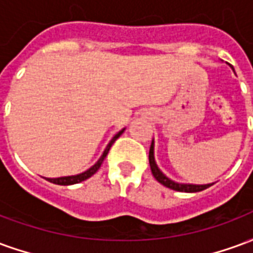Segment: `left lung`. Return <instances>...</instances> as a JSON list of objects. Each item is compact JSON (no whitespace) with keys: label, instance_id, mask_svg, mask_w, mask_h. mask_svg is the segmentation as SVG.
<instances>
[{"label":"left lung","instance_id":"obj_1","mask_svg":"<svg viewBox=\"0 0 253 253\" xmlns=\"http://www.w3.org/2000/svg\"><path fill=\"white\" fill-rule=\"evenodd\" d=\"M149 164H150V169H152V173H153L154 179L161 183L163 186L168 187L170 190L180 191V192H199V191H203L209 188L210 186H212L214 183H209V184H191V183H179V181H175L169 179L168 176L163 173V170L160 169L159 165L156 163V159H154V139L152 141V145H150V150H149Z\"/></svg>","mask_w":253,"mask_h":253}]
</instances>
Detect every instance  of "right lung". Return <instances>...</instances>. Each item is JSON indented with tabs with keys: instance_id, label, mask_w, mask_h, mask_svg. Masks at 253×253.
<instances>
[{
	"instance_id": "obj_1",
	"label": "right lung",
	"mask_w": 253,
	"mask_h": 253,
	"mask_svg": "<svg viewBox=\"0 0 253 253\" xmlns=\"http://www.w3.org/2000/svg\"><path fill=\"white\" fill-rule=\"evenodd\" d=\"M126 128H122L121 131L116 132L115 135L112 137V139H111L110 142H108V145H107V148L104 149V152H103V154H101V157H100L99 160H97V163L94 165H92L89 169H86L85 172H83V173H78V175H72V176H62V177H44L46 180L51 181V183H54V184H58V186H72V184H77V183H81V181L86 180V179H89L90 176L94 175L97 170H99V168L101 167V164H103V161H104V159L107 157V154H108V152H110L111 146H112V143L115 142L118 138L121 137L122 134H123V131H125Z\"/></svg>"
}]
</instances>
